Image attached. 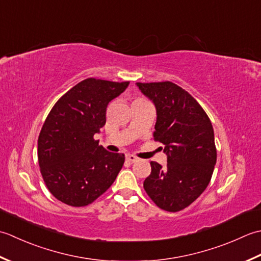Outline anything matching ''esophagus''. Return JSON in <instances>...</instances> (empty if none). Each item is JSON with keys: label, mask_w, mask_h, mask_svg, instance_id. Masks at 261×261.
Here are the masks:
<instances>
[{"label": "esophagus", "mask_w": 261, "mask_h": 261, "mask_svg": "<svg viewBox=\"0 0 261 261\" xmlns=\"http://www.w3.org/2000/svg\"><path fill=\"white\" fill-rule=\"evenodd\" d=\"M126 160L128 161V162H130V163H134V162H136L138 160V158H136L135 155H133V154H127Z\"/></svg>", "instance_id": "34e87169"}]
</instances>
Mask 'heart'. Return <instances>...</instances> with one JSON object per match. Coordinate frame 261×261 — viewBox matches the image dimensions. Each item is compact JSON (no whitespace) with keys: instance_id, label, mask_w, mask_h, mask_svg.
<instances>
[{"instance_id":"heart-1","label":"heart","mask_w":261,"mask_h":261,"mask_svg":"<svg viewBox=\"0 0 261 261\" xmlns=\"http://www.w3.org/2000/svg\"><path fill=\"white\" fill-rule=\"evenodd\" d=\"M138 99H141V98H138Z\"/></svg>"}]
</instances>
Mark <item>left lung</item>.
I'll return each mask as SVG.
<instances>
[{
	"mask_svg": "<svg viewBox=\"0 0 261 261\" xmlns=\"http://www.w3.org/2000/svg\"><path fill=\"white\" fill-rule=\"evenodd\" d=\"M137 87L156 108L153 137L164 144L168 164L151 162L144 189L153 203L167 212H179L197 199L208 186L216 163L214 130L196 99L170 81Z\"/></svg>",
	"mask_w": 261,
	"mask_h": 261,
	"instance_id": "obj_1",
	"label": "left lung"
}]
</instances>
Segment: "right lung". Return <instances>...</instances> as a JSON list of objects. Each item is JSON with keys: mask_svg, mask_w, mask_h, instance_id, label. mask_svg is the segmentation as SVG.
I'll use <instances>...</instances> for the list:
<instances>
[{"mask_svg": "<svg viewBox=\"0 0 261 261\" xmlns=\"http://www.w3.org/2000/svg\"><path fill=\"white\" fill-rule=\"evenodd\" d=\"M128 84L86 79L63 94L47 116L38 137V163L46 187L62 203H93L123 168L124 154L106 151L93 136L106 124L108 103Z\"/></svg>", "mask_w": 261, "mask_h": 261, "instance_id": "add662e5", "label": "right lung"}]
</instances>
